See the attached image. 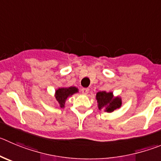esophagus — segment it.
<instances>
[{"instance_id":"esophagus-1","label":"esophagus","mask_w":161,"mask_h":161,"mask_svg":"<svg viewBox=\"0 0 161 161\" xmlns=\"http://www.w3.org/2000/svg\"><path fill=\"white\" fill-rule=\"evenodd\" d=\"M81 91H82V93L83 94H87L89 93V89L88 88H82Z\"/></svg>"}]
</instances>
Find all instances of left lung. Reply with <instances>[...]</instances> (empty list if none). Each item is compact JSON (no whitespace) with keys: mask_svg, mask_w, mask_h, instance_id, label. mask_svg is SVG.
I'll use <instances>...</instances> for the list:
<instances>
[{"mask_svg":"<svg viewBox=\"0 0 161 161\" xmlns=\"http://www.w3.org/2000/svg\"><path fill=\"white\" fill-rule=\"evenodd\" d=\"M96 99L98 109L107 113H112L119 109L122 104L121 97H114L113 92L99 91L96 94Z\"/></svg>","mask_w":161,"mask_h":161,"instance_id":"obj_1","label":"left lung"}]
</instances>
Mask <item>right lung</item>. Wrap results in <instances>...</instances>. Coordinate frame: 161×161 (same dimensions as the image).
Here are the masks:
<instances>
[{
    "label": "right lung",
    "instance_id": "obj_1",
    "mask_svg": "<svg viewBox=\"0 0 161 161\" xmlns=\"http://www.w3.org/2000/svg\"><path fill=\"white\" fill-rule=\"evenodd\" d=\"M79 92V89L75 86H70V87H60L55 91V98L57 103L61 108L64 107L67 99L74 94Z\"/></svg>",
    "mask_w": 161,
    "mask_h": 161
}]
</instances>
